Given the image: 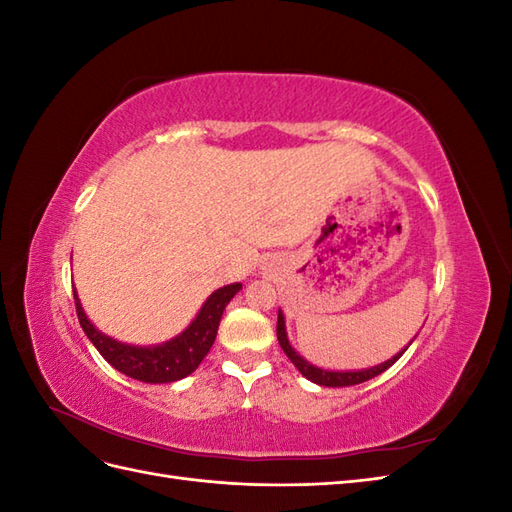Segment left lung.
Here are the masks:
<instances>
[{
  "mask_svg": "<svg viewBox=\"0 0 512 512\" xmlns=\"http://www.w3.org/2000/svg\"><path fill=\"white\" fill-rule=\"evenodd\" d=\"M277 342H280V346L286 352L288 359L294 363V367H297L309 382H314L318 386H333V389H337V386L361 384V382H367L371 378L380 376L382 371H386L395 361H399V356L408 350V346L414 342V339H410V344L406 348H401L395 356H391L389 361H384L380 365L365 367V369H324V367L309 363L305 356H301L297 350H294V346L290 344V339H288V331H286V316H284L282 309H277Z\"/></svg>",
  "mask_w": 512,
  "mask_h": 512,
  "instance_id": "8db88e82",
  "label": "left lung"
}]
</instances>
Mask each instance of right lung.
I'll list each match as a JSON object with an SVG mask.
<instances>
[{"mask_svg": "<svg viewBox=\"0 0 512 512\" xmlns=\"http://www.w3.org/2000/svg\"><path fill=\"white\" fill-rule=\"evenodd\" d=\"M241 282L222 286L213 290L207 301L200 305L192 322L175 337L166 339L162 344L151 346H136L119 342V339L102 333L94 322L85 314L83 303L76 294L74 288V303L76 314H79V322L89 337V342L98 348V352L104 356V361L111 363L121 374L128 378L149 382V384H168L177 382L185 376H190L192 371L205 359L207 352L211 350L215 335H218V327L226 305L230 299L241 290Z\"/></svg>", "mask_w": 512, "mask_h": 512, "instance_id": "1", "label": "right lung"}]
</instances>
